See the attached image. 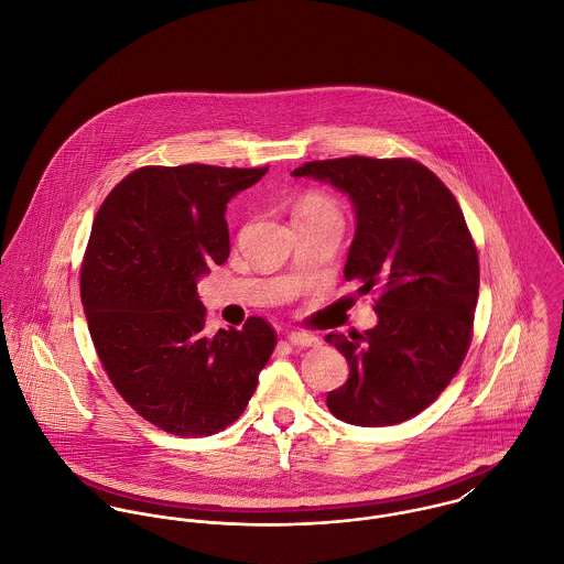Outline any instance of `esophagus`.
<instances>
[{"instance_id": "1", "label": "esophagus", "mask_w": 564, "mask_h": 564, "mask_svg": "<svg viewBox=\"0 0 564 564\" xmlns=\"http://www.w3.org/2000/svg\"><path fill=\"white\" fill-rule=\"evenodd\" d=\"M286 340H289L293 347H317V345H319V338H317V336H311V334H304V332H291Z\"/></svg>"}]
</instances>
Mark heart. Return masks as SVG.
I'll use <instances>...</instances> for the list:
<instances>
[{
  "mask_svg": "<svg viewBox=\"0 0 564 564\" xmlns=\"http://www.w3.org/2000/svg\"><path fill=\"white\" fill-rule=\"evenodd\" d=\"M295 217H334V219H340V213H338L336 204L327 195L308 193L297 204Z\"/></svg>",
  "mask_w": 564,
  "mask_h": 564,
  "instance_id": "obj_1",
  "label": "heart"
}]
</instances>
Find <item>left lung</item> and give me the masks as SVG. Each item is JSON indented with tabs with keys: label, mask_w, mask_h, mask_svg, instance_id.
Masks as SVG:
<instances>
[{
	"label": "left lung",
	"mask_w": 564,
	"mask_h": 564,
	"mask_svg": "<svg viewBox=\"0 0 564 564\" xmlns=\"http://www.w3.org/2000/svg\"><path fill=\"white\" fill-rule=\"evenodd\" d=\"M291 175L327 182L351 199L356 235L345 278L380 291L365 334H327L349 365L327 393L351 425H395L434 402L471 343L480 289L478 249L452 191L421 162L349 156L302 164Z\"/></svg>",
	"instance_id": "8db88e82"
}]
</instances>
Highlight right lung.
I'll return each mask as SVG.
<instances>
[{"label": "right lung", "mask_w": 564, "mask_h": 564, "mask_svg": "<svg viewBox=\"0 0 564 564\" xmlns=\"http://www.w3.org/2000/svg\"><path fill=\"white\" fill-rule=\"evenodd\" d=\"M264 173L143 166L110 191L93 221L80 278L93 345L119 395L175 436L235 423L275 347L260 317L206 336L197 295L199 278L230 256L228 202Z\"/></svg>", "instance_id": "add662e5"}]
</instances>
